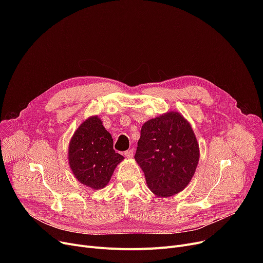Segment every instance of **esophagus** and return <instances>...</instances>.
Segmentation results:
<instances>
[{
  "mask_svg": "<svg viewBox=\"0 0 263 263\" xmlns=\"http://www.w3.org/2000/svg\"><path fill=\"white\" fill-rule=\"evenodd\" d=\"M124 157L128 158V159L133 158V149L128 150V151H124Z\"/></svg>",
  "mask_w": 263,
  "mask_h": 263,
  "instance_id": "1",
  "label": "esophagus"
}]
</instances>
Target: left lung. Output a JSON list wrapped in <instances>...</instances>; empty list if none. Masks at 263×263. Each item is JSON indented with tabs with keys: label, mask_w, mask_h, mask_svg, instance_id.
<instances>
[{
	"label": "left lung",
	"mask_w": 263,
	"mask_h": 263,
	"mask_svg": "<svg viewBox=\"0 0 263 263\" xmlns=\"http://www.w3.org/2000/svg\"><path fill=\"white\" fill-rule=\"evenodd\" d=\"M134 159L150 191L159 197H170L185 189L194 176L199 146L184 117L170 112L143 124Z\"/></svg>",
	"instance_id": "8db88e82"
}]
</instances>
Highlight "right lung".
I'll use <instances>...</instances> for the list:
<instances>
[{
    "label": "right lung",
    "instance_id": "right-lung-1",
    "mask_svg": "<svg viewBox=\"0 0 263 263\" xmlns=\"http://www.w3.org/2000/svg\"><path fill=\"white\" fill-rule=\"evenodd\" d=\"M70 168L82 184L104 187L123 157L113 149V139L98 116L87 118L74 132L68 149Z\"/></svg>",
    "mask_w": 263,
    "mask_h": 263
}]
</instances>
